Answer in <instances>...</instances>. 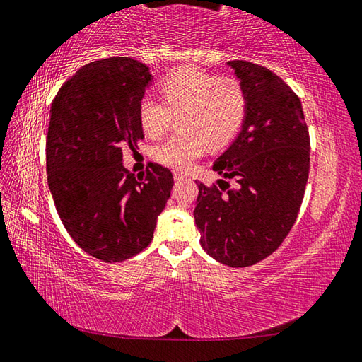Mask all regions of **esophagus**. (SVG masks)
I'll use <instances>...</instances> for the list:
<instances>
[{
    "label": "esophagus",
    "mask_w": 362,
    "mask_h": 362,
    "mask_svg": "<svg viewBox=\"0 0 362 362\" xmlns=\"http://www.w3.org/2000/svg\"><path fill=\"white\" fill-rule=\"evenodd\" d=\"M173 177H175V181L177 182V181L186 180L187 175H186V173H182V171H173Z\"/></svg>",
    "instance_id": "34e87169"
}]
</instances>
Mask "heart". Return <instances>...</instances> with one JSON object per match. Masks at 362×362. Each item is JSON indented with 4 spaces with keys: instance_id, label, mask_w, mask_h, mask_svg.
<instances>
[{
    "instance_id": "obj_1",
    "label": "heart",
    "mask_w": 362,
    "mask_h": 362,
    "mask_svg": "<svg viewBox=\"0 0 362 362\" xmlns=\"http://www.w3.org/2000/svg\"><path fill=\"white\" fill-rule=\"evenodd\" d=\"M165 105L157 98L144 97L139 103V122L151 138L162 136L173 114L181 116V129L160 143L154 157L167 167L186 170L205 152L206 141L221 146L235 135L242 124L246 97L237 79L219 78L197 68H181L160 82Z\"/></svg>"
}]
</instances>
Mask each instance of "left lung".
<instances>
[{
	"label": "left lung",
	"mask_w": 362,
	"mask_h": 362,
	"mask_svg": "<svg viewBox=\"0 0 362 362\" xmlns=\"http://www.w3.org/2000/svg\"><path fill=\"white\" fill-rule=\"evenodd\" d=\"M227 65L245 90V116L237 138L213 163L224 180L213 187L197 182L194 218L208 255L229 267H250L270 256L296 223L310 138L300 100L286 82L256 63Z\"/></svg>",
	"instance_id": "1"
}]
</instances>
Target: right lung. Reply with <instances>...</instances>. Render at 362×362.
Returning a JSON list of instances; mask_svg holds the SVG:
<instances>
[{"instance_id":"1","label":"right lung","mask_w":362,"mask_h":362,"mask_svg":"<svg viewBox=\"0 0 362 362\" xmlns=\"http://www.w3.org/2000/svg\"><path fill=\"white\" fill-rule=\"evenodd\" d=\"M152 79L129 57L97 60L78 69L50 106L46 165L57 213L79 248L103 262L125 261L151 243L173 187L162 165L138 176L122 163L124 149L144 138L139 103Z\"/></svg>"}]
</instances>
